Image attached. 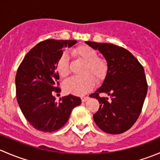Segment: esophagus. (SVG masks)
Listing matches in <instances>:
<instances>
[{
    "instance_id": "1",
    "label": "esophagus",
    "mask_w": 160,
    "mask_h": 160,
    "mask_svg": "<svg viewBox=\"0 0 160 160\" xmlns=\"http://www.w3.org/2000/svg\"><path fill=\"white\" fill-rule=\"evenodd\" d=\"M88 97H82L81 98V101L82 102H85V101H87L88 100Z\"/></svg>"
}]
</instances>
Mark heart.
<instances>
[{
	"label": "heart",
	"mask_w": 160,
	"mask_h": 160,
	"mask_svg": "<svg viewBox=\"0 0 160 160\" xmlns=\"http://www.w3.org/2000/svg\"><path fill=\"white\" fill-rule=\"evenodd\" d=\"M71 54L77 59L86 62L82 77H72L62 83V90L66 93L73 95H83L93 89L95 80L97 83L104 81L108 72V63L103 58L98 57V52L93 48L82 45L72 50ZM56 71L59 77H67L70 73L69 57L63 53L56 63Z\"/></svg>",
	"instance_id": "1"
}]
</instances>
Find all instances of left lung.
<instances>
[{
	"instance_id": "obj_1",
	"label": "left lung",
	"mask_w": 160,
	"mask_h": 160,
	"mask_svg": "<svg viewBox=\"0 0 160 160\" xmlns=\"http://www.w3.org/2000/svg\"><path fill=\"white\" fill-rule=\"evenodd\" d=\"M98 50L108 63V72L101 86L90 98L101 104L93 114L96 125L109 134H121L128 130L138 119L147 93L148 85L143 67L127 49L109 43L85 42ZM106 93L111 100L101 98Z\"/></svg>"
}]
</instances>
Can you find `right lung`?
<instances>
[{
	"label": "right lung",
	"instance_id": "obj_1",
	"mask_svg": "<svg viewBox=\"0 0 160 160\" xmlns=\"http://www.w3.org/2000/svg\"><path fill=\"white\" fill-rule=\"evenodd\" d=\"M76 40L48 39L37 44L27 53L15 77L16 97L22 112L37 130L52 132L67 122L71 111L81 104L73 95L56 102L53 91L59 92L56 63L63 48L72 47Z\"/></svg>",
	"mask_w": 160,
	"mask_h": 160
}]
</instances>
